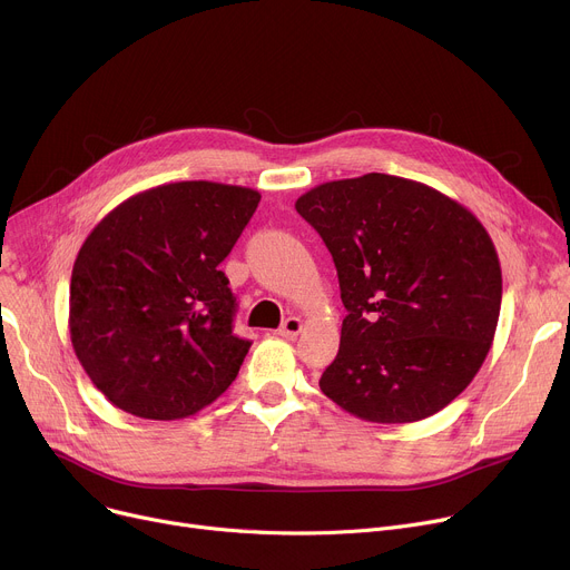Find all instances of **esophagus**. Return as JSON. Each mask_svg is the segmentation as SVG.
Returning a JSON list of instances; mask_svg holds the SVG:
<instances>
[{"label":"esophagus","mask_w":570,"mask_h":570,"mask_svg":"<svg viewBox=\"0 0 570 570\" xmlns=\"http://www.w3.org/2000/svg\"><path fill=\"white\" fill-rule=\"evenodd\" d=\"M303 331V322L298 317H289L285 320V324L278 328L281 337H296Z\"/></svg>","instance_id":"obj_1"}]
</instances>
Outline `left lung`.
Masks as SVG:
<instances>
[{
	"label": "left lung",
	"instance_id": "left-lung-1",
	"mask_svg": "<svg viewBox=\"0 0 570 570\" xmlns=\"http://www.w3.org/2000/svg\"><path fill=\"white\" fill-rule=\"evenodd\" d=\"M296 213L328 246L348 312L322 392L373 423L444 410L480 371L500 314L498 253L478 217L375 171L312 187Z\"/></svg>",
	"mask_w": 570,
	"mask_h": 570
}]
</instances>
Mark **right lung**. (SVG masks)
<instances>
[{"label": "right lung", "instance_id": "1", "mask_svg": "<svg viewBox=\"0 0 570 570\" xmlns=\"http://www.w3.org/2000/svg\"><path fill=\"white\" fill-rule=\"evenodd\" d=\"M261 193L213 180L158 185L121 202L86 237L70 283V337L92 385L140 419L193 416L248 353L219 265Z\"/></svg>", "mask_w": 570, "mask_h": 570}]
</instances>
